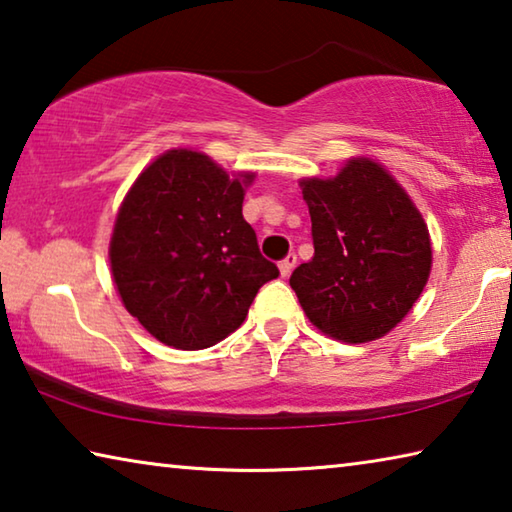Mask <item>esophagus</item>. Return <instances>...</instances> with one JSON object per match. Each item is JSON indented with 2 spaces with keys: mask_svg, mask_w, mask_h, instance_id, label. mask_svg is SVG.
Listing matches in <instances>:
<instances>
[{
  "mask_svg": "<svg viewBox=\"0 0 512 512\" xmlns=\"http://www.w3.org/2000/svg\"><path fill=\"white\" fill-rule=\"evenodd\" d=\"M296 264H298V257L296 255H287V257H284L282 259V262H280V275L282 277H287V275H291V271H293V268H296Z\"/></svg>",
  "mask_w": 512,
  "mask_h": 512,
  "instance_id": "esophagus-1",
  "label": "esophagus"
}]
</instances>
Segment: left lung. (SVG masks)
Wrapping results in <instances>:
<instances>
[{
    "label": "left lung",
    "mask_w": 512,
    "mask_h": 512,
    "mask_svg": "<svg viewBox=\"0 0 512 512\" xmlns=\"http://www.w3.org/2000/svg\"><path fill=\"white\" fill-rule=\"evenodd\" d=\"M314 257L291 275L309 323L341 343L391 332L427 287L433 250L413 198L384 164L357 155L332 178H300Z\"/></svg>",
    "instance_id": "1"
}]
</instances>
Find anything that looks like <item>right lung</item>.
<instances>
[{
  "label": "right lung",
  "instance_id": "add662e5",
  "mask_svg": "<svg viewBox=\"0 0 512 512\" xmlns=\"http://www.w3.org/2000/svg\"><path fill=\"white\" fill-rule=\"evenodd\" d=\"M255 171L230 176L210 155L169 149L121 201L108 259L126 311L153 339L203 350L241 327L262 284L280 275L241 214Z\"/></svg>",
  "mask_w": 512,
  "mask_h": 512
}]
</instances>
